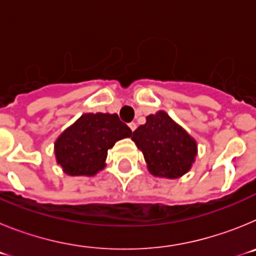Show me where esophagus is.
<instances>
[{
    "label": "esophagus",
    "mask_w": 256,
    "mask_h": 256,
    "mask_svg": "<svg viewBox=\"0 0 256 256\" xmlns=\"http://www.w3.org/2000/svg\"><path fill=\"white\" fill-rule=\"evenodd\" d=\"M128 126H130V130H132V132H133V130H136V128H137V124L133 123V122H132V123L128 124Z\"/></svg>",
    "instance_id": "1"
}]
</instances>
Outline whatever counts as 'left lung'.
I'll return each instance as SVG.
<instances>
[{
  "instance_id": "left-lung-1",
  "label": "left lung",
  "mask_w": 256,
  "mask_h": 256,
  "mask_svg": "<svg viewBox=\"0 0 256 256\" xmlns=\"http://www.w3.org/2000/svg\"><path fill=\"white\" fill-rule=\"evenodd\" d=\"M132 140L144 152L151 173L158 177L183 176L198 152L195 140L164 112L148 115L146 124L133 132Z\"/></svg>"
}]
</instances>
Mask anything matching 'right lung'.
Wrapping results in <instances>:
<instances>
[{
    "label": "right lung",
    "mask_w": 256,
    "mask_h": 256,
    "mask_svg": "<svg viewBox=\"0 0 256 256\" xmlns=\"http://www.w3.org/2000/svg\"><path fill=\"white\" fill-rule=\"evenodd\" d=\"M130 134L116 114H83L55 142L56 160L69 176H94L105 166L108 148Z\"/></svg>",
    "instance_id": "obj_1"
}]
</instances>
